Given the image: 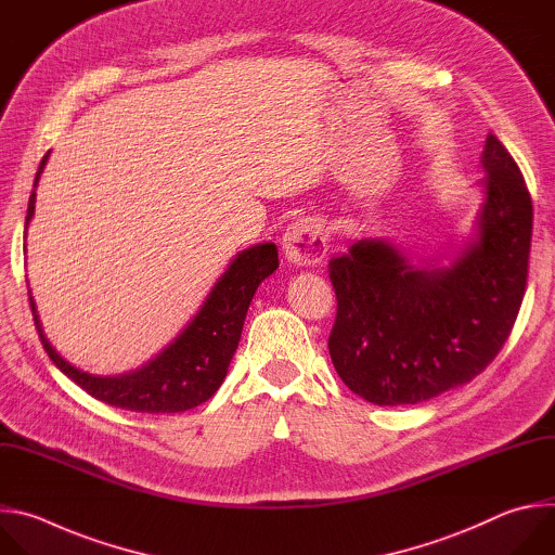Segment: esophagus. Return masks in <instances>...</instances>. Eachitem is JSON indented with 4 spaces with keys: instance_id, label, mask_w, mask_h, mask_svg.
<instances>
[{
    "instance_id": "1",
    "label": "esophagus",
    "mask_w": 555,
    "mask_h": 555,
    "mask_svg": "<svg viewBox=\"0 0 555 555\" xmlns=\"http://www.w3.org/2000/svg\"><path fill=\"white\" fill-rule=\"evenodd\" d=\"M282 249L295 267H317L327 251V236L319 218H299L282 236Z\"/></svg>"
}]
</instances>
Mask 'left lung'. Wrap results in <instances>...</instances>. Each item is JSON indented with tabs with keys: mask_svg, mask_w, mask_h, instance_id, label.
Segmentation results:
<instances>
[{
	"mask_svg": "<svg viewBox=\"0 0 555 555\" xmlns=\"http://www.w3.org/2000/svg\"><path fill=\"white\" fill-rule=\"evenodd\" d=\"M481 166L477 236L451 267L411 264L380 238L330 260V359L367 402L415 404L466 385L509 337L527 286L533 209L520 168L492 133Z\"/></svg>",
	"mask_w": 555,
	"mask_h": 555,
	"instance_id": "obj_1",
	"label": "left lung"
}]
</instances>
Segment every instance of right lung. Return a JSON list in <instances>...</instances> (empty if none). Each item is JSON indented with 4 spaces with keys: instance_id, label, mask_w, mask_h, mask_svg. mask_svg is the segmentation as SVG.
I'll return each mask as SVG.
<instances>
[{
    "instance_id": "obj_1",
    "label": "right lung",
    "mask_w": 555,
    "mask_h": 555,
    "mask_svg": "<svg viewBox=\"0 0 555 555\" xmlns=\"http://www.w3.org/2000/svg\"><path fill=\"white\" fill-rule=\"evenodd\" d=\"M48 155L41 159L35 188L46 168ZM35 198L37 192H33L28 201L26 230L35 214ZM278 264V247L273 243L256 245L238 254L230 269L218 278L201 310L181 335L151 363L122 376H93L69 365L43 335L33 295L30 308L48 357L89 396L127 411L179 413L203 404L223 385L243 335L249 304L262 280L269 278Z\"/></svg>"
}]
</instances>
